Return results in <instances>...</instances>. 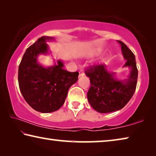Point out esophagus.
I'll use <instances>...</instances> for the list:
<instances>
[{"mask_svg":"<svg viewBox=\"0 0 156 156\" xmlns=\"http://www.w3.org/2000/svg\"><path fill=\"white\" fill-rule=\"evenodd\" d=\"M84 75V73L83 72V71H80V72H79V75H78L79 77H81V76H83Z\"/></svg>","mask_w":156,"mask_h":156,"instance_id":"esophagus-1","label":"esophagus"}]
</instances>
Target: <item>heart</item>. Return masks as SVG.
I'll use <instances>...</instances> for the list:
<instances>
[{
    "mask_svg": "<svg viewBox=\"0 0 156 156\" xmlns=\"http://www.w3.org/2000/svg\"><path fill=\"white\" fill-rule=\"evenodd\" d=\"M98 51H96V52H94V54H98Z\"/></svg>",
    "mask_w": 156,
    "mask_h": 156,
    "instance_id": "heart-1",
    "label": "heart"
}]
</instances>
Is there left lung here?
Segmentation results:
<instances>
[{
  "instance_id": "8db88e82",
  "label": "left lung",
  "mask_w": 156,
  "mask_h": 156,
  "mask_svg": "<svg viewBox=\"0 0 156 156\" xmlns=\"http://www.w3.org/2000/svg\"><path fill=\"white\" fill-rule=\"evenodd\" d=\"M117 41L126 60L123 67L130 69L127 78L118 79L116 73L109 72L106 65L94 66L85 72L91 83L87 93L88 101L94 109L99 113H111L122 109L136 91L138 69L135 55L122 41Z\"/></svg>"
}]
</instances>
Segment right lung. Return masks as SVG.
I'll return each instance as SVG.
<instances>
[{
    "label": "right lung",
    "mask_w": 156,
    "mask_h": 156,
    "mask_svg": "<svg viewBox=\"0 0 156 156\" xmlns=\"http://www.w3.org/2000/svg\"><path fill=\"white\" fill-rule=\"evenodd\" d=\"M55 38L43 36L28 47L18 67V84L25 101L34 110L51 113L64 104L69 89L78 80V72L63 69L61 60L44 67L38 62L40 55L51 54L47 41Z\"/></svg>",
    "instance_id": "right-lung-1"
}]
</instances>
